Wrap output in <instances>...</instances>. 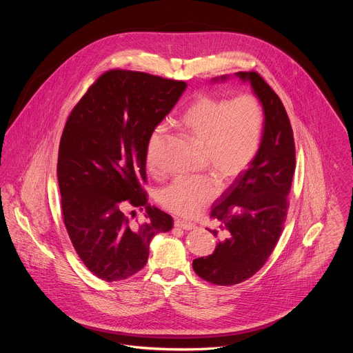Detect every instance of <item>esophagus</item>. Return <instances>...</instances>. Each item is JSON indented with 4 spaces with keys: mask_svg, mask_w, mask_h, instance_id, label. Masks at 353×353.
Instances as JSON below:
<instances>
[{
    "mask_svg": "<svg viewBox=\"0 0 353 353\" xmlns=\"http://www.w3.org/2000/svg\"><path fill=\"white\" fill-rule=\"evenodd\" d=\"M174 226L176 228H180V229H184V230H191V229H195V225L194 223H190V222H184L181 219H177L174 221Z\"/></svg>",
    "mask_w": 353,
    "mask_h": 353,
    "instance_id": "1",
    "label": "esophagus"
}]
</instances>
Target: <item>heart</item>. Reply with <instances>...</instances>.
I'll use <instances>...</instances> for the list:
<instances>
[{
    "label": "heart",
    "mask_w": 353,
    "mask_h": 353,
    "mask_svg": "<svg viewBox=\"0 0 353 353\" xmlns=\"http://www.w3.org/2000/svg\"><path fill=\"white\" fill-rule=\"evenodd\" d=\"M181 127L203 145L204 163L223 181L243 174L256 159L263 139L264 112L250 94L233 99L199 96L185 109ZM165 127L158 125L146 145V168L157 172V149ZM218 183L210 174L179 176L158 191L159 204L183 218H192L216 196Z\"/></svg>",
    "instance_id": "obj_1"
}]
</instances>
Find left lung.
<instances>
[{"instance_id": "left-lung-1", "label": "left lung", "mask_w": 353, "mask_h": 353, "mask_svg": "<svg viewBox=\"0 0 353 353\" xmlns=\"http://www.w3.org/2000/svg\"><path fill=\"white\" fill-rule=\"evenodd\" d=\"M248 82L264 112V131L256 159L215 201L211 216L221 222L214 253L192 261L203 279L229 286L253 276L265 264L283 229L294 173V141L278 94L254 71L236 72ZM222 75L214 82L226 81Z\"/></svg>"}]
</instances>
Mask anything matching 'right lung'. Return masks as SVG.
<instances>
[{
  "label": "right lung",
  "mask_w": 353,
  "mask_h": 353,
  "mask_svg": "<svg viewBox=\"0 0 353 353\" xmlns=\"http://www.w3.org/2000/svg\"><path fill=\"white\" fill-rule=\"evenodd\" d=\"M185 88L184 81L112 70L88 89L65 123L57 163L64 223L79 259L100 279L137 274L148 261L150 240L173 228L169 214L148 204L141 184L149 135ZM127 205L145 210L142 225L123 215Z\"/></svg>",
  "instance_id": "add662e5"
}]
</instances>
